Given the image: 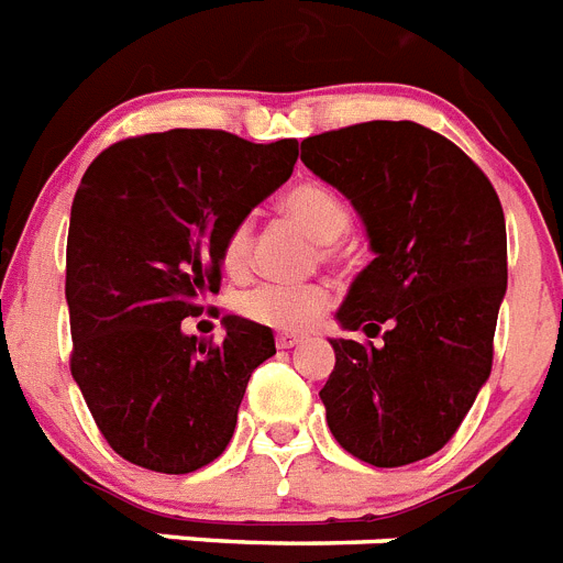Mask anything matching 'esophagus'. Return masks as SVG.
I'll return each mask as SVG.
<instances>
[{
	"instance_id": "esophagus-1",
	"label": "esophagus",
	"mask_w": 563,
	"mask_h": 563,
	"mask_svg": "<svg viewBox=\"0 0 563 563\" xmlns=\"http://www.w3.org/2000/svg\"><path fill=\"white\" fill-rule=\"evenodd\" d=\"M301 341H305V335L301 333H290V330H285V333H278L276 335V344L282 350H290V347H296V344H301Z\"/></svg>"
}]
</instances>
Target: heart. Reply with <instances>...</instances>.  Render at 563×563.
<instances>
[{"mask_svg": "<svg viewBox=\"0 0 563 563\" xmlns=\"http://www.w3.org/2000/svg\"><path fill=\"white\" fill-rule=\"evenodd\" d=\"M285 213L292 222L313 235L316 242L324 244V256L333 253L330 244L339 242L341 235L350 230V208L344 205L335 190L319 181H307V185L292 187L290 194L282 201ZM250 244H253V230L250 222H239L224 239L222 264L230 276H242L250 264ZM333 305V292L330 287L319 282H307V285H278V282H264V285L250 287L235 299V310L247 321H256L264 328L276 330H307L313 328L321 316L328 313Z\"/></svg>", "mask_w": 563, "mask_h": 563, "instance_id": "b5f03b06", "label": "heart"}]
</instances>
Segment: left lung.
<instances>
[{"mask_svg": "<svg viewBox=\"0 0 563 563\" xmlns=\"http://www.w3.org/2000/svg\"><path fill=\"white\" fill-rule=\"evenodd\" d=\"M301 162L362 216L373 262L339 324L384 344L330 339L328 424L373 467L439 453L493 367L507 292V228L489 179L450 139L416 122H364L301 142Z\"/></svg>", "mask_w": 563, "mask_h": 563, "instance_id": "obj_1", "label": "left lung"}]
</instances>
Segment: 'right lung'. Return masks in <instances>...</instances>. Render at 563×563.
Wrapping results in <instances>:
<instances>
[{
	"mask_svg": "<svg viewBox=\"0 0 563 563\" xmlns=\"http://www.w3.org/2000/svg\"><path fill=\"white\" fill-rule=\"evenodd\" d=\"M296 158V139L176 128L110 144L81 176L67 230L70 373L131 464L194 473L233 439L250 376L276 353L273 330L224 316V341L210 344L181 319L219 292L224 239Z\"/></svg>",
	"mask_w": 563,
	"mask_h": 563,
	"instance_id": "obj_1",
	"label": "right lung"
}]
</instances>
